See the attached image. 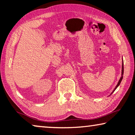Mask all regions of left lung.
Returning <instances> with one entry per match:
<instances>
[{
    "label": "left lung",
    "mask_w": 135,
    "mask_h": 135,
    "mask_svg": "<svg viewBox=\"0 0 135 135\" xmlns=\"http://www.w3.org/2000/svg\"><path fill=\"white\" fill-rule=\"evenodd\" d=\"M123 74H124V63H122V77H120V80H119V82H118V85H116V86L115 87V88H114V90H113V91L112 92V93H113V92H114L115 90H116V89L118 87V86L120 85V82H121V81H122V78H123ZM112 93H111V94H112Z\"/></svg>",
    "instance_id": "1"
}]
</instances>
